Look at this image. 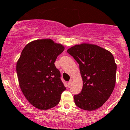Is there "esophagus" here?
I'll return each mask as SVG.
<instances>
[{
  "mask_svg": "<svg viewBox=\"0 0 130 130\" xmlns=\"http://www.w3.org/2000/svg\"><path fill=\"white\" fill-rule=\"evenodd\" d=\"M72 83H73V79H70V80H69V82H68V85H71L72 84Z\"/></svg>",
  "mask_w": 130,
  "mask_h": 130,
  "instance_id": "1",
  "label": "esophagus"
}]
</instances>
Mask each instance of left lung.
<instances>
[{
  "label": "left lung",
  "mask_w": 130,
  "mask_h": 130,
  "mask_svg": "<svg viewBox=\"0 0 130 130\" xmlns=\"http://www.w3.org/2000/svg\"><path fill=\"white\" fill-rule=\"evenodd\" d=\"M67 52L79 65L83 83L81 93L74 96L75 104L84 110L98 109L108 100L115 86L116 64L113 54L89 43L74 45Z\"/></svg>",
  "instance_id": "8db88e82"
}]
</instances>
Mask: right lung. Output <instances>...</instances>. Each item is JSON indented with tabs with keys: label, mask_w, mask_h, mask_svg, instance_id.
Instances as JSON below:
<instances>
[{
	"label": "right lung",
	"mask_w": 130,
	"mask_h": 130,
	"mask_svg": "<svg viewBox=\"0 0 130 130\" xmlns=\"http://www.w3.org/2000/svg\"><path fill=\"white\" fill-rule=\"evenodd\" d=\"M64 50L61 44L42 39L28 43L21 53L16 64L19 85L25 98L36 108L45 110L56 106L66 89L54 65Z\"/></svg>",
	"instance_id": "1"
}]
</instances>
